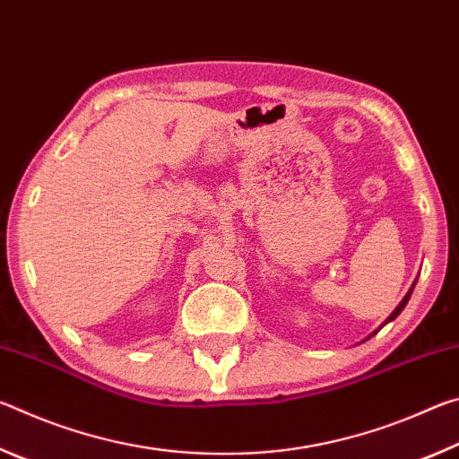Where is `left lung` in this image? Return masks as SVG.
Here are the masks:
<instances>
[{"label":"left lung","mask_w":459,"mask_h":459,"mask_svg":"<svg viewBox=\"0 0 459 459\" xmlns=\"http://www.w3.org/2000/svg\"><path fill=\"white\" fill-rule=\"evenodd\" d=\"M413 287H415V283H413ZM413 287H411V290L407 291V295H405V298H403V301H401V304H399L397 307H394V312H393L391 316H388V317H386V320H385V324H388V322H393V320H394V317H397V316H399V314L403 312V309H405V306H407V301H409V298H411V293H413ZM385 324H383V325H385ZM375 333H377V332H372V333H370V336H375ZM370 336H368V338H370Z\"/></svg>","instance_id":"1"}]
</instances>
